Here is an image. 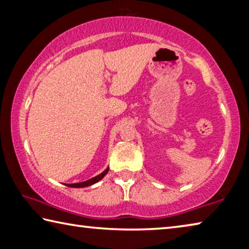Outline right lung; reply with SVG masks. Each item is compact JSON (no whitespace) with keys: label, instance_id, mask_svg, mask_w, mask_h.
Masks as SVG:
<instances>
[{"label":"right lung","instance_id":"obj_1","mask_svg":"<svg viewBox=\"0 0 249 249\" xmlns=\"http://www.w3.org/2000/svg\"><path fill=\"white\" fill-rule=\"evenodd\" d=\"M109 171V167H107L106 169L103 173H100L99 175L95 176L93 178H90V179L89 180H85V181H82V182H76V184H67L65 186L68 187H72V188H84V187H89V186H91L96 184V182H98L99 180H102L103 178L106 176V174L108 173Z\"/></svg>","mask_w":249,"mask_h":249}]
</instances>
